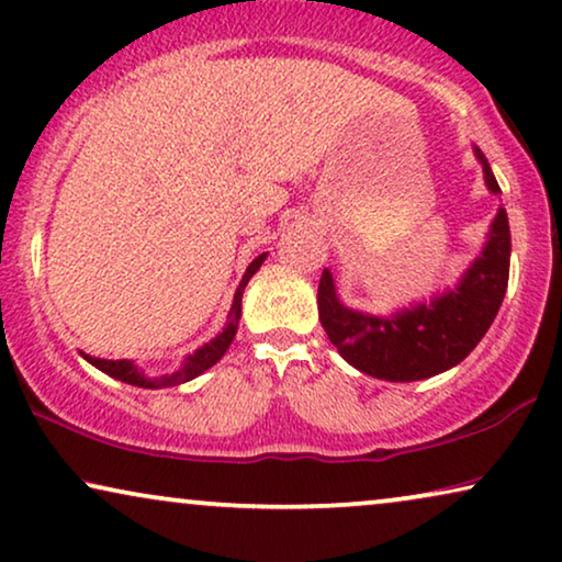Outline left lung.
<instances>
[{
	"instance_id": "left-lung-1",
	"label": "left lung",
	"mask_w": 562,
	"mask_h": 562,
	"mask_svg": "<svg viewBox=\"0 0 562 562\" xmlns=\"http://www.w3.org/2000/svg\"><path fill=\"white\" fill-rule=\"evenodd\" d=\"M483 164L486 187L502 194L488 160ZM512 235L506 212L498 210L486 248L468 268L460 286L450 294L394 314L391 319L352 312L335 296L333 273L322 271L317 304L319 322L329 342L352 368L383 381H422L458 366L494 322L509 283Z\"/></svg>"
}]
</instances>
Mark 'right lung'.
<instances>
[{
    "label": "right lung",
    "instance_id": "right-lung-1",
    "mask_svg": "<svg viewBox=\"0 0 562 562\" xmlns=\"http://www.w3.org/2000/svg\"><path fill=\"white\" fill-rule=\"evenodd\" d=\"M263 260H266V252H263V256H258L256 260H252V263L248 266V271H245L240 286H237V291H235L233 310H229V314H227V327L222 329V333L214 337L212 342H206L204 348H199L194 356H189L181 371H176L171 375H160V379H145V375L137 371V366L130 363V360H102V358H91V356H83V358H87L91 366H97L102 373L112 375V379L133 383V386H140V389L179 386V383H183V381L196 379L199 373H204L206 368H212L227 352L229 342H233V337L237 333V322H240V314H243V291H245V286H248V281L252 279V273L258 271Z\"/></svg>",
    "mask_w": 562,
    "mask_h": 562
}]
</instances>
